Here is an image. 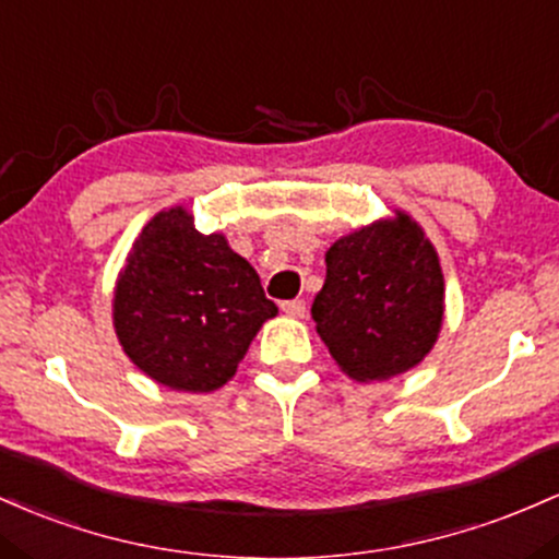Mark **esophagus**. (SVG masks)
<instances>
[{
	"instance_id": "esophagus-1",
	"label": "esophagus",
	"mask_w": 559,
	"mask_h": 559,
	"mask_svg": "<svg viewBox=\"0 0 559 559\" xmlns=\"http://www.w3.org/2000/svg\"><path fill=\"white\" fill-rule=\"evenodd\" d=\"M280 309L287 313V317H304L306 313V300L304 298H293V300H282Z\"/></svg>"
}]
</instances>
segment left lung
Returning a JSON list of instances; mask_svg holds the SVG:
<instances>
[{
  "instance_id": "1",
  "label": "left lung",
  "mask_w": 559,
  "mask_h": 559,
  "mask_svg": "<svg viewBox=\"0 0 559 559\" xmlns=\"http://www.w3.org/2000/svg\"><path fill=\"white\" fill-rule=\"evenodd\" d=\"M311 306L319 337L354 380H388L423 361L443 319V274L425 231L393 222L341 237Z\"/></svg>"
}]
</instances>
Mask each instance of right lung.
<instances>
[{"label": "right lung", "mask_w": 559, "mask_h": 559, "mask_svg": "<svg viewBox=\"0 0 559 559\" xmlns=\"http://www.w3.org/2000/svg\"><path fill=\"white\" fill-rule=\"evenodd\" d=\"M277 306L222 235H200L185 209L163 211L131 248L112 322L144 374L187 393L222 388Z\"/></svg>", "instance_id": "1"}]
</instances>
